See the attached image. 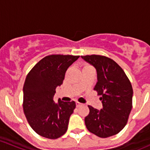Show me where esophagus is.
<instances>
[{
  "label": "esophagus",
  "instance_id": "1",
  "mask_svg": "<svg viewBox=\"0 0 150 150\" xmlns=\"http://www.w3.org/2000/svg\"><path fill=\"white\" fill-rule=\"evenodd\" d=\"M83 104H81V103H80V102H76V106L77 107H80V106H81Z\"/></svg>",
  "mask_w": 150,
  "mask_h": 150
}]
</instances>
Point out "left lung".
<instances>
[{
	"label": "left lung",
	"mask_w": 150,
	"mask_h": 150,
	"mask_svg": "<svg viewBox=\"0 0 150 150\" xmlns=\"http://www.w3.org/2000/svg\"><path fill=\"white\" fill-rule=\"evenodd\" d=\"M96 68L97 83L94 87L101 95L103 108L88 105L90 112L85 117L87 129L101 138L118 134L125 126L132 109L133 88L123 69L114 60L101 55L81 56Z\"/></svg>",
	"instance_id": "left-lung-1"
}]
</instances>
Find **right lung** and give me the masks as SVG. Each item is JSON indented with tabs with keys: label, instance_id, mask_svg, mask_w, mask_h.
Returning <instances> with one entry per match:
<instances>
[{
	"label": "right lung",
	"instance_id": "1",
	"mask_svg": "<svg viewBox=\"0 0 150 150\" xmlns=\"http://www.w3.org/2000/svg\"><path fill=\"white\" fill-rule=\"evenodd\" d=\"M80 56L53 54L39 61L29 72L23 87V110L29 125L38 135L56 139L67 130L75 102H54L56 88Z\"/></svg>",
	"mask_w": 150,
	"mask_h": 150
}]
</instances>
